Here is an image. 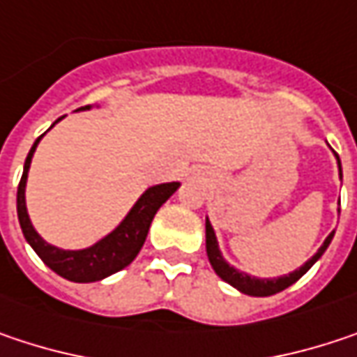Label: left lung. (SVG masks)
<instances>
[{
	"label": "left lung",
	"instance_id": "left-lung-1",
	"mask_svg": "<svg viewBox=\"0 0 357 357\" xmlns=\"http://www.w3.org/2000/svg\"><path fill=\"white\" fill-rule=\"evenodd\" d=\"M333 155H335V159H337V169H340L341 179V161L335 151H333ZM337 212H340V208H337ZM333 235H335V231H331V233L327 235V239H325L323 245L317 249V253H314L310 259H307L298 270H294V272H290V274L278 275V278H255V275L245 274L241 270H237L235 266H231V264L222 257L220 247H218V239H216V233H214L211 220H208V216H206V255H208V261H211L212 270L216 272V275H218L220 280H225L227 284H231L233 288H237L239 292H243L247 296H272V294H278V292L286 290L288 286H292L296 280H301L303 275L307 274L308 270L321 259V255L327 251V247L331 243Z\"/></svg>",
	"mask_w": 357,
	"mask_h": 357
}]
</instances>
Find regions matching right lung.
Returning <instances> with one entry per match:
<instances>
[{"instance_id":"add662e5","label":"right lung","mask_w":357,"mask_h":357,"mask_svg":"<svg viewBox=\"0 0 357 357\" xmlns=\"http://www.w3.org/2000/svg\"><path fill=\"white\" fill-rule=\"evenodd\" d=\"M91 108L93 106H85V108H77L75 112L91 110ZM96 108H100V106H96ZM63 118L65 116L54 120V124L61 122ZM45 135H40L30 149V153L24 161V172H22L20 185H17V220H20L22 233H24L28 245L36 251V255L49 266L54 274H59L65 280H71V282H79V284L100 282L108 275L124 270L128 264H132V259L139 255L141 247L145 243L153 216L169 200V196L176 194L179 181H167V183H157V185L146 188L145 192L139 196V200L132 204V208L126 212V216L118 222V227L89 247L63 249V247L50 245L49 241H45L38 235V231L34 229V225L30 220L28 208H26V183H28L30 163H32V157L36 153V146L43 141Z\"/></svg>"}]
</instances>
